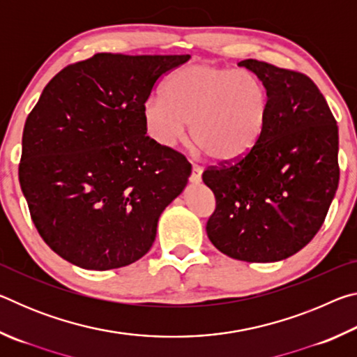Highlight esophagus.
<instances>
[{
    "mask_svg": "<svg viewBox=\"0 0 357 357\" xmlns=\"http://www.w3.org/2000/svg\"><path fill=\"white\" fill-rule=\"evenodd\" d=\"M202 173L203 170L200 167H192V174H190V183L192 184H200L202 183Z\"/></svg>",
    "mask_w": 357,
    "mask_h": 357,
    "instance_id": "esophagus-1",
    "label": "esophagus"
}]
</instances>
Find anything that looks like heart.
Masks as SVG:
<instances>
[{
	"label": "heart",
	"mask_w": 357,
	"mask_h": 357,
	"mask_svg": "<svg viewBox=\"0 0 357 357\" xmlns=\"http://www.w3.org/2000/svg\"><path fill=\"white\" fill-rule=\"evenodd\" d=\"M164 98L143 104L149 137L164 148L192 140L214 164L233 165L245 159L264 135L271 113L269 94L245 70L211 63L179 69L162 89Z\"/></svg>",
	"instance_id": "obj_1"
}]
</instances>
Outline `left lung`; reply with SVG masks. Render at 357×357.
<instances>
[{"label":"left lung","instance_id":"1","mask_svg":"<svg viewBox=\"0 0 357 357\" xmlns=\"http://www.w3.org/2000/svg\"><path fill=\"white\" fill-rule=\"evenodd\" d=\"M239 66L263 82L271 113L245 159L204 170L215 197L206 233L229 258L280 261L309 244L326 219L340 178L338 128L307 75L258 59Z\"/></svg>","mask_w":357,"mask_h":357}]
</instances>
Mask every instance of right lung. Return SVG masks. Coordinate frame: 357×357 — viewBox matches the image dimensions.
Segmentation results:
<instances>
[{"instance_id": "obj_1", "label": "right lung", "mask_w": 357, "mask_h": 357, "mask_svg": "<svg viewBox=\"0 0 357 357\" xmlns=\"http://www.w3.org/2000/svg\"><path fill=\"white\" fill-rule=\"evenodd\" d=\"M189 55L98 53L48 82L28 114L19 179L50 249L91 271L135 263L192 165L146 135L143 104Z\"/></svg>"}]
</instances>
